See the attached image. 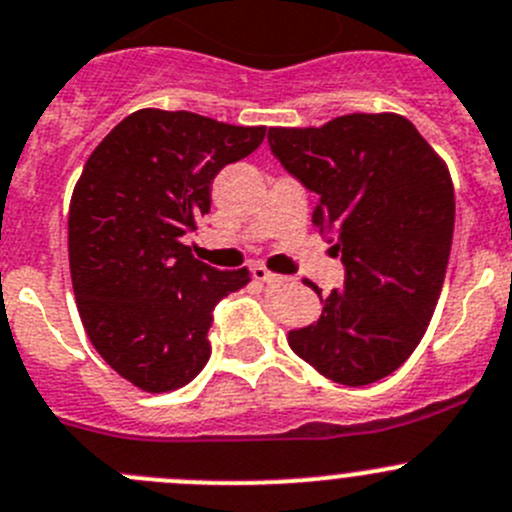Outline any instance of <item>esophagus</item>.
Returning <instances> with one entry per match:
<instances>
[{
  "label": "esophagus",
  "mask_w": 512,
  "mask_h": 512,
  "mask_svg": "<svg viewBox=\"0 0 512 512\" xmlns=\"http://www.w3.org/2000/svg\"><path fill=\"white\" fill-rule=\"evenodd\" d=\"M253 279H259V281H269V284H271V281H276V279H279V276H276V274H271V271L266 269V266L256 264V266H253Z\"/></svg>",
  "instance_id": "1"
}]
</instances>
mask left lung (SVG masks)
I'll return each mask as SVG.
<instances>
[{"label": "left lung", "mask_w": 512, "mask_h": 512, "mask_svg": "<svg viewBox=\"0 0 512 512\" xmlns=\"http://www.w3.org/2000/svg\"><path fill=\"white\" fill-rule=\"evenodd\" d=\"M269 145L316 193L311 223L337 238L347 269L289 347L332 382H377L415 352L435 314L455 228L450 170L397 113L269 128Z\"/></svg>", "instance_id": "left-lung-1"}]
</instances>
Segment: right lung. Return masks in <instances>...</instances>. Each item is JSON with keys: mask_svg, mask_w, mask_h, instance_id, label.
I'll return each mask as SVG.
<instances>
[{"mask_svg": "<svg viewBox=\"0 0 512 512\" xmlns=\"http://www.w3.org/2000/svg\"><path fill=\"white\" fill-rule=\"evenodd\" d=\"M264 135V125L145 107L82 168L67 218L77 311L97 354L143 392H173L206 367L213 306L251 279L198 261L183 236L211 211L218 170Z\"/></svg>", "mask_w": 512, "mask_h": 512, "instance_id": "obj_1", "label": "right lung"}]
</instances>
